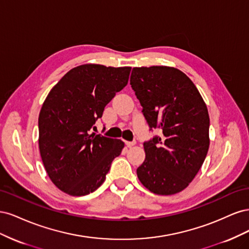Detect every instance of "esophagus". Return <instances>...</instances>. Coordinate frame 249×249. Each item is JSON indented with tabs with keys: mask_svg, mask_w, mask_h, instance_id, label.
<instances>
[{
	"mask_svg": "<svg viewBox=\"0 0 249 249\" xmlns=\"http://www.w3.org/2000/svg\"><path fill=\"white\" fill-rule=\"evenodd\" d=\"M135 143H136V141H125V145L127 146V147H131V146H133Z\"/></svg>",
	"mask_w": 249,
	"mask_h": 249,
	"instance_id": "obj_1",
	"label": "esophagus"
}]
</instances>
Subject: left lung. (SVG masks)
I'll return each instance as SVG.
<instances>
[{
	"label": "left lung",
	"instance_id": "left-lung-1",
	"mask_svg": "<svg viewBox=\"0 0 249 249\" xmlns=\"http://www.w3.org/2000/svg\"><path fill=\"white\" fill-rule=\"evenodd\" d=\"M130 83L149 130L162 133L143 143L145 160L137 168L138 178L155 194L182 191L209 149L206 104L193 82L175 67H134Z\"/></svg>",
	"mask_w": 249,
	"mask_h": 249
}]
</instances>
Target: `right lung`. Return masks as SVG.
Listing matches in <instances>:
<instances>
[{
    "label": "right lung",
    "instance_id": "1",
    "mask_svg": "<svg viewBox=\"0 0 249 249\" xmlns=\"http://www.w3.org/2000/svg\"><path fill=\"white\" fill-rule=\"evenodd\" d=\"M131 67L84 64L53 87L38 117L39 150L48 176L63 192L82 196L95 191L122 153L119 139L91 134L106 105L124 89Z\"/></svg>",
    "mask_w": 249,
    "mask_h": 249
}]
</instances>
